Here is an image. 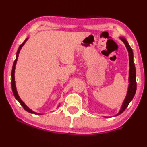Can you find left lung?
I'll list each match as a JSON object with an SVG mask.
<instances>
[{"label":"left lung","instance_id":"obj_1","mask_svg":"<svg viewBox=\"0 0 147 147\" xmlns=\"http://www.w3.org/2000/svg\"><path fill=\"white\" fill-rule=\"evenodd\" d=\"M120 39L123 42L125 45L127 51L129 53V87L128 91H127L126 97H125L124 101L123 102V105L121 106V108L120 109L119 112L118 113L116 116H118L123 113L127 108L129 102L131 101L135 95L136 92V68L135 64L134 62V53L131 48L129 45L128 42L127 41L126 39L123 37H120Z\"/></svg>","mask_w":147,"mask_h":147}]
</instances>
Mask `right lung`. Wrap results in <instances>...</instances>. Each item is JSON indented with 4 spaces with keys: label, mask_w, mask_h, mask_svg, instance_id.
<instances>
[{
    "label": "right lung",
    "mask_w": 147,
    "mask_h": 147,
    "mask_svg": "<svg viewBox=\"0 0 147 147\" xmlns=\"http://www.w3.org/2000/svg\"><path fill=\"white\" fill-rule=\"evenodd\" d=\"M29 38H26L25 40H24V42H23L22 44H21L20 45V47H19L18 49V51L16 53V58L15 61H14V63H13V68H12V70H11V88H12V91H13V94L14 95V96H15V98H16V100L18 101L20 103V105L22 106L23 108H24L26 112H29V113H32V114H39V113H37V112H33V110H31V109H29V107H27L25 105V103H24V102L22 101V100L20 99V98L19 97V95L18 94V92L16 90V84H15V68H16V62H17V60H18V54L19 53H20V49H22V47H23V45L25 44V42H26V40H28Z\"/></svg>",
    "instance_id": "obj_1"
}]
</instances>
